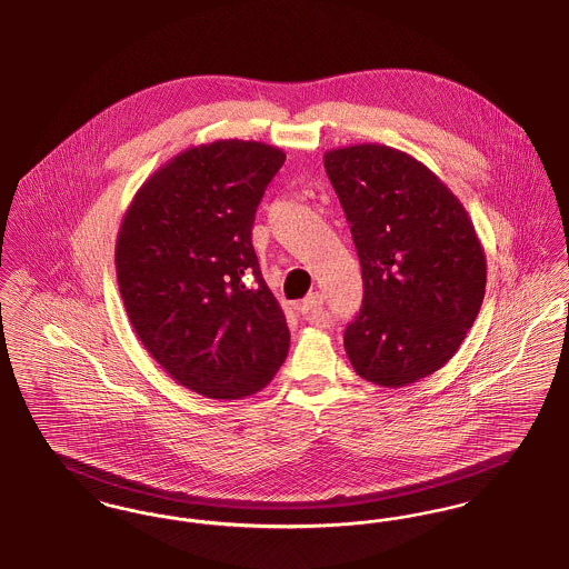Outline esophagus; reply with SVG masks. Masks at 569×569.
<instances>
[{
	"label": "esophagus",
	"instance_id": "esophagus-1",
	"mask_svg": "<svg viewBox=\"0 0 569 569\" xmlns=\"http://www.w3.org/2000/svg\"><path fill=\"white\" fill-rule=\"evenodd\" d=\"M298 312L306 321H310L319 328H329V323H331L328 312L323 310V296L321 293H310L303 301H299Z\"/></svg>",
	"mask_w": 569,
	"mask_h": 569
}]
</instances>
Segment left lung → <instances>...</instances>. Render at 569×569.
Returning <instances> with one entry per match:
<instances>
[{
    "label": "left lung",
    "instance_id": "1",
    "mask_svg": "<svg viewBox=\"0 0 569 569\" xmlns=\"http://www.w3.org/2000/svg\"><path fill=\"white\" fill-rule=\"evenodd\" d=\"M358 248L363 299L345 329L356 372L402 388L443 368L478 319L486 257L473 222L413 156L379 143L323 156Z\"/></svg>",
    "mask_w": 569,
    "mask_h": 569
}]
</instances>
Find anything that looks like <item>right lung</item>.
Masks as SVG:
<instances>
[{
	"instance_id": "obj_1",
	"label": "right lung",
	"mask_w": 569,
	"mask_h": 569,
	"mask_svg": "<svg viewBox=\"0 0 569 569\" xmlns=\"http://www.w3.org/2000/svg\"><path fill=\"white\" fill-rule=\"evenodd\" d=\"M284 151L213 141L181 151L134 194L116 270L143 347L183 388L236 400L266 388L289 328L252 248L257 208Z\"/></svg>"
}]
</instances>
